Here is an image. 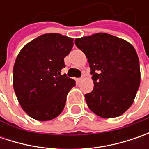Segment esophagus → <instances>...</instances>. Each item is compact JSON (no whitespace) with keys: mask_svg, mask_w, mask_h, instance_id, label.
I'll return each mask as SVG.
<instances>
[{"mask_svg":"<svg viewBox=\"0 0 149 149\" xmlns=\"http://www.w3.org/2000/svg\"><path fill=\"white\" fill-rule=\"evenodd\" d=\"M82 79H83V78H79V79H77V81L78 82H81Z\"/></svg>","mask_w":149,"mask_h":149,"instance_id":"1","label":"esophagus"}]
</instances>
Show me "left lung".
Segmentation results:
<instances>
[{"label": "left lung", "mask_w": 149, "mask_h": 149, "mask_svg": "<svg viewBox=\"0 0 149 149\" xmlns=\"http://www.w3.org/2000/svg\"><path fill=\"white\" fill-rule=\"evenodd\" d=\"M74 43L87 57L93 74L94 89L84 95L89 109L104 118L122 115L134 103L140 85L134 46L106 33L77 38Z\"/></svg>", "instance_id": "left-lung-1"}]
</instances>
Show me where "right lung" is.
<instances>
[{
	"instance_id": "obj_1",
	"label": "right lung",
	"mask_w": 149,
	"mask_h": 149,
	"mask_svg": "<svg viewBox=\"0 0 149 149\" xmlns=\"http://www.w3.org/2000/svg\"><path fill=\"white\" fill-rule=\"evenodd\" d=\"M74 39L56 33L44 34L27 43L13 68V87L21 108L32 118L48 121L59 116L75 80L61 74L64 59Z\"/></svg>"
}]
</instances>
